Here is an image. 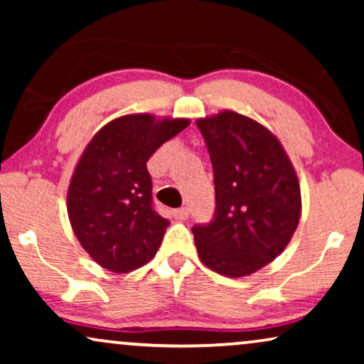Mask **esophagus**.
I'll return each instance as SVG.
<instances>
[{"mask_svg":"<svg viewBox=\"0 0 364 364\" xmlns=\"http://www.w3.org/2000/svg\"><path fill=\"white\" fill-rule=\"evenodd\" d=\"M188 213H191V208L181 207V208H176V210H173V217L178 218V220H186V218L188 217Z\"/></svg>","mask_w":364,"mask_h":364,"instance_id":"34e87169","label":"esophagus"}]
</instances>
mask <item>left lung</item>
Listing matches in <instances>:
<instances>
[{"mask_svg":"<svg viewBox=\"0 0 364 364\" xmlns=\"http://www.w3.org/2000/svg\"><path fill=\"white\" fill-rule=\"evenodd\" d=\"M213 168L215 212L192 233L200 260L225 277H245L275 260L300 220V183L282 144L242 114L196 122Z\"/></svg>","mask_w":364,"mask_h":364,"instance_id":"1","label":"left lung"}]
</instances>
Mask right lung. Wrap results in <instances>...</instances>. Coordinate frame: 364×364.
I'll list each match as a JSON object with an SVG mask.
<instances>
[{
  "instance_id": "right-lung-1",
  "label": "right lung",
  "mask_w": 364,
  "mask_h": 364,
  "mask_svg": "<svg viewBox=\"0 0 364 364\" xmlns=\"http://www.w3.org/2000/svg\"><path fill=\"white\" fill-rule=\"evenodd\" d=\"M188 126L187 119L124 116L99 131L68 191V213L84 250L99 265L126 273L156 255L171 222L159 215L147 161Z\"/></svg>"
}]
</instances>
